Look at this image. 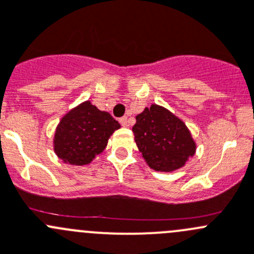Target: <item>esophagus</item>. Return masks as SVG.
<instances>
[{
  "label": "esophagus",
  "instance_id": "1",
  "mask_svg": "<svg viewBox=\"0 0 254 254\" xmlns=\"http://www.w3.org/2000/svg\"><path fill=\"white\" fill-rule=\"evenodd\" d=\"M120 124H122L123 127H127V125H129V119H127V117L120 118Z\"/></svg>",
  "mask_w": 254,
  "mask_h": 254
}]
</instances>
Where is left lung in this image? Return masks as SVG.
<instances>
[{
  "mask_svg": "<svg viewBox=\"0 0 254 254\" xmlns=\"http://www.w3.org/2000/svg\"><path fill=\"white\" fill-rule=\"evenodd\" d=\"M132 132L137 149L155 171H175L195 155L196 144L185 123L160 105L136 115Z\"/></svg>",
  "mask_w": 254,
  "mask_h": 254,
  "instance_id": "obj_1",
  "label": "left lung"
}]
</instances>
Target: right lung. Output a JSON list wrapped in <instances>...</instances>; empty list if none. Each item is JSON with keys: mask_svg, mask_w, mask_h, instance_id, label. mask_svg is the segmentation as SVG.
<instances>
[{"mask_svg": "<svg viewBox=\"0 0 254 254\" xmlns=\"http://www.w3.org/2000/svg\"><path fill=\"white\" fill-rule=\"evenodd\" d=\"M120 124L107 112L84 102L62 118L54 134V151L65 164H90L107 147Z\"/></svg>", "mask_w": 254, "mask_h": 254, "instance_id": "add662e5", "label": "right lung"}]
</instances>
